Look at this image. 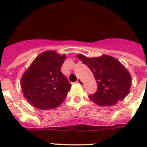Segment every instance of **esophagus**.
Returning <instances> with one entry per match:
<instances>
[{"label": "esophagus", "instance_id": "34e87169", "mask_svg": "<svg viewBox=\"0 0 147 147\" xmlns=\"http://www.w3.org/2000/svg\"><path fill=\"white\" fill-rule=\"evenodd\" d=\"M76 82L78 83V84H79V85H84V82H83L81 78H78V79H77V81H76Z\"/></svg>", "mask_w": 147, "mask_h": 147}]
</instances>
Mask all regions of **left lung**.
Masks as SVG:
<instances>
[{"label":"left lung","instance_id":"obj_1","mask_svg":"<svg viewBox=\"0 0 147 147\" xmlns=\"http://www.w3.org/2000/svg\"><path fill=\"white\" fill-rule=\"evenodd\" d=\"M77 58L88 65L98 83L97 92L89 95L93 102L109 107L127 96L131 86V76L118 60L107 55L88 58L78 54Z\"/></svg>","mask_w":147,"mask_h":147}]
</instances>
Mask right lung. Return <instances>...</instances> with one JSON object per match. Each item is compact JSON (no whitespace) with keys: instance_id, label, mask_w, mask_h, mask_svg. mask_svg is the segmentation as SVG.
Wrapping results in <instances>:
<instances>
[{"instance_id":"right-lung-1","label":"right lung","mask_w":147,"mask_h":147,"mask_svg":"<svg viewBox=\"0 0 147 147\" xmlns=\"http://www.w3.org/2000/svg\"><path fill=\"white\" fill-rule=\"evenodd\" d=\"M65 59L66 55L55 51L44 52L36 58L23 75L22 92L33 107L50 110L64 101L71 88L60 71Z\"/></svg>"}]
</instances>
